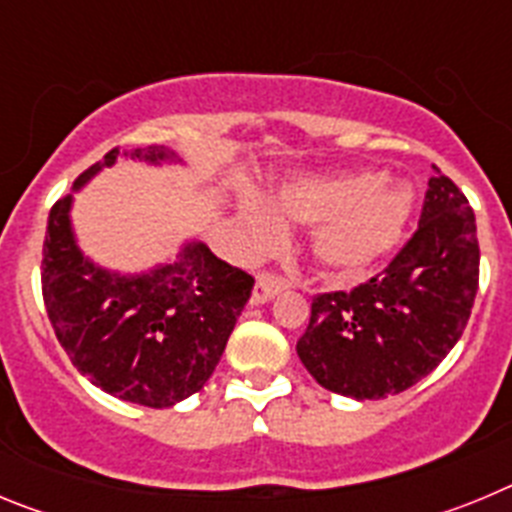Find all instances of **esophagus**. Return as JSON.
Listing matches in <instances>:
<instances>
[{
  "label": "esophagus",
  "mask_w": 512,
  "mask_h": 512,
  "mask_svg": "<svg viewBox=\"0 0 512 512\" xmlns=\"http://www.w3.org/2000/svg\"><path fill=\"white\" fill-rule=\"evenodd\" d=\"M282 289H287V279H282L279 274H271V271H261L256 277V287H253L251 305H264L271 297H277Z\"/></svg>",
  "instance_id": "1"
}]
</instances>
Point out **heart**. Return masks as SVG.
<instances>
[{
  "mask_svg": "<svg viewBox=\"0 0 512 512\" xmlns=\"http://www.w3.org/2000/svg\"><path fill=\"white\" fill-rule=\"evenodd\" d=\"M384 184L387 179L374 171L289 184L274 197V212L292 223L320 225L312 241L320 264L336 274H354L395 246L413 212L408 187ZM241 223L253 246H266L279 233L277 220L259 205L243 207Z\"/></svg>",
  "mask_w": 512,
  "mask_h": 512,
  "instance_id": "heart-1",
  "label": "heart"
}]
</instances>
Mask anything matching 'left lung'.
I'll use <instances>...</instances> for the list:
<instances>
[{"mask_svg": "<svg viewBox=\"0 0 512 512\" xmlns=\"http://www.w3.org/2000/svg\"><path fill=\"white\" fill-rule=\"evenodd\" d=\"M433 171L418 230L395 259L351 292L312 297L297 356L325 390L356 400L400 395L467 328L479 287L477 223L464 192Z\"/></svg>", "mask_w": 512, "mask_h": 512, "instance_id": "1", "label": "left lung"}]
</instances>
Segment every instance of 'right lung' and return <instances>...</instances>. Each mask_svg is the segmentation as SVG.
Returning <instances> with one entry per match:
<instances>
[{
	"mask_svg": "<svg viewBox=\"0 0 512 512\" xmlns=\"http://www.w3.org/2000/svg\"><path fill=\"white\" fill-rule=\"evenodd\" d=\"M117 156L176 161L164 146L112 148L74 187ZM71 194L48 215L43 300L63 351L92 384L146 408H171L205 387L223 356L253 277L220 261L205 243H189L174 264L120 277L81 256L71 233Z\"/></svg>",
	"mask_w": 512,
	"mask_h": 512,
	"instance_id": "1",
	"label": "right lung"
}]
</instances>
